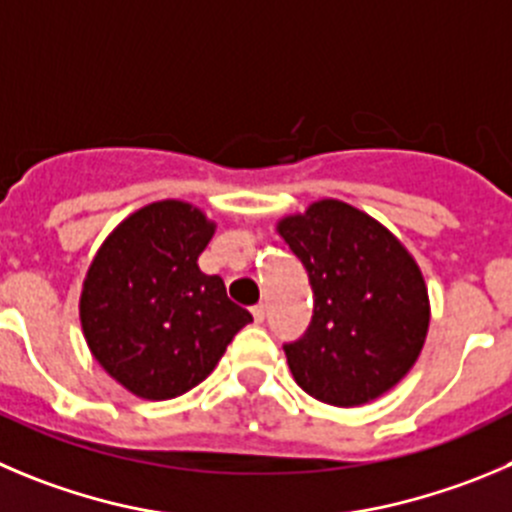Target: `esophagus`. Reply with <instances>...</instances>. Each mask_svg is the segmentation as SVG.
I'll use <instances>...</instances> for the list:
<instances>
[{
  "mask_svg": "<svg viewBox=\"0 0 512 512\" xmlns=\"http://www.w3.org/2000/svg\"><path fill=\"white\" fill-rule=\"evenodd\" d=\"M252 318H255V323L265 321V305H255V308H252Z\"/></svg>",
  "mask_w": 512,
  "mask_h": 512,
  "instance_id": "obj_1",
  "label": "esophagus"
}]
</instances>
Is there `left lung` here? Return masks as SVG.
<instances>
[{
	"mask_svg": "<svg viewBox=\"0 0 512 512\" xmlns=\"http://www.w3.org/2000/svg\"><path fill=\"white\" fill-rule=\"evenodd\" d=\"M308 270L313 321L285 346L293 379L331 407H361L417 364L429 331V293L412 252L371 214L318 199L278 222Z\"/></svg>",
	"mask_w": 512,
	"mask_h": 512,
	"instance_id": "obj_1",
	"label": "left lung"
}]
</instances>
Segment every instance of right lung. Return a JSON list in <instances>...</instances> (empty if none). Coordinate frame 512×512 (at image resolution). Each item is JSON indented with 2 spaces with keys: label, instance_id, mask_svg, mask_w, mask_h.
Instances as JSON below:
<instances>
[{
  "label": "right lung",
  "instance_id": "1",
  "mask_svg": "<svg viewBox=\"0 0 512 512\" xmlns=\"http://www.w3.org/2000/svg\"><path fill=\"white\" fill-rule=\"evenodd\" d=\"M217 224L179 199L128 214L95 252L80 293L93 358L131 394L166 401L202 384L252 321L197 260Z\"/></svg>",
  "mask_w": 512,
  "mask_h": 512
}]
</instances>
